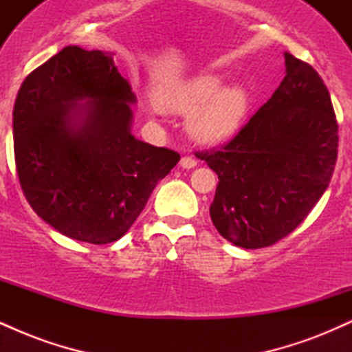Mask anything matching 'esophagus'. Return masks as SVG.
Masks as SVG:
<instances>
[{
	"mask_svg": "<svg viewBox=\"0 0 352 352\" xmlns=\"http://www.w3.org/2000/svg\"><path fill=\"white\" fill-rule=\"evenodd\" d=\"M197 165V160L193 159V157H190V155H185V157H182V160H180V167L182 168H193Z\"/></svg>",
	"mask_w": 352,
	"mask_h": 352,
	"instance_id": "obj_1",
	"label": "esophagus"
}]
</instances>
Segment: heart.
Wrapping results in <instances>:
<instances>
[{"instance_id":"b5f03b06","label":"heart","mask_w":352,"mask_h":352,"mask_svg":"<svg viewBox=\"0 0 352 352\" xmlns=\"http://www.w3.org/2000/svg\"><path fill=\"white\" fill-rule=\"evenodd\" d=\"M162 107L189 114L188 134L204 144H213L235 134L248 111L250 98L243 86H227L218 74H200L175 84L162 94Z\"/></svg>"}]
</instances>
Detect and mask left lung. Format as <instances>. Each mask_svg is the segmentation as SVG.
<instances>
[{
  "label": "left lung",
  "mask_w": 352,
  "mask_h": 352,
  "mask_svg": "<svg viewBox=\"0 0 352 352\" xmlns=\"http://www.w3.org/2000/svg\"><path fill=\"white\" fill-rule=\"evenodd\" d=\"M286 76L240 132L199 152L218 175L210 205L225 240L246 250L274 245L308 217L338 159L328 87L308 63L285 52Z\"/></svg>",
  "instance_id": "left-lung-1"
}]
</instances>
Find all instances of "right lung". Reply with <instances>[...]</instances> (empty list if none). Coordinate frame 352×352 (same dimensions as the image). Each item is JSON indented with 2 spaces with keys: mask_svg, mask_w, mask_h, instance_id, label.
Listing matches in <instances>:
<instances>
[{
  "mask_svg": "<svg viewBox=\"0 0 352 352\" xmlns=\"http://www.w3.org/2000/svg\"><path fill=\"white\" fill-rule=\"evenodd\" d=\"M132 104L112 54L79 46L60 50L19 87V184L34 212L63 235L94 245L119 240L180 160L131 134Z\"/></svg>",
  "mask_w": 352,
  "mask_h": 352,
  "instance_id": "right-lung-1",
  "label": "right lung"
}]
</instances>
